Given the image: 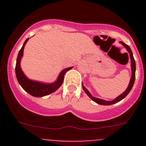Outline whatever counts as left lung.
Segmentation results:
<instances>
[{
  "mask_svg": "<svg viewBox=\"0 0 146 146\" xmlns=\"http://www.w3.org/2000/svg\"><path fill=\"white\" fill-rule=\"evenodd\" d=\"M121 44H122V45H123V46L127 49V51H129V53L130 54V57H131V71H132V76L131 78V80H130V82H129V85L128 86L127 89L124 92L121 94V95H119V97H117L116 99H114V100L112 101H105V100H103L99 99V98H95L94 97H92L91 95V94L90 93L89 91L85 88V87L82 85V89L83 90L85 91V93L90 97V99H92V100L94 102H95L96 103L99 104H102V105H111V104H115V103L121 101V100H123L125 97H126V95L129 93V92L131 91V90L133 88V85L134 84V81H135V78H136V62H135V60L134 58H133V53H132L131 49L130 47L127 44H126L125 43H123V42H120Z\"/></svg>",
  "mask_w": 146,
  "mask_h": 146,
  "instance_id": "8db88e82",
  "label": "left lung"
}]
</instances>
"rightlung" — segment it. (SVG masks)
<instances>
[{
  "label": "right lung",
  "mask_w": 146,
  "mask_h": 146,
  "mask_svg": "<svg viewBox=\"0 0 146 146\" xmlns=\"http://www.w3.org/2000/svg\"><path fill=\"white\" fill-rule=\"evenodd\" d=\"M29 39L27 38L25 43L23 44V46H22L21 49L20 50L17 55V62H16L15 66V74L16 77H17V81H18L20 85H21L22 88L27 92L29 95H32L34 97H36V98H40V97L46 96L49 94L52 93V92H55L57 89L61 87L62 85L63 82H64V75L66 73V71L70 70L73 67L68 68L64 69L61 71L60 75L58 76V79L55 82L51 84H44L42 82L33 81V80H30L25 76L24 73L22 70L21 68H20V60H21L22 56L23 55V50H24V47L25 44Z\"/></svg>",
  "instance_id": "1"
}]
</instances>
